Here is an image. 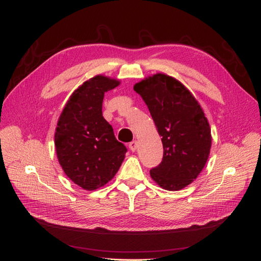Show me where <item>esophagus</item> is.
Instances as JSON below:
<instances>
[{
	"instance_id": "obj_1",
	"label": "esophagus",
	"mask_w": 261,
	"mask_h": 261,
	"mask_svg": "<svg viewBox=\"0 0 261 261\" xmlns=\"http://www.w3.org/2000/svg\"><path fill=\"white\" fill-rule=\"evenodd\" d=\"M128 147H129V149L132 150L133 152L136 151V149H137V147H138V143H137L136 140H134V141H132V143H129Z\"/></svg>"
}]
</instances>
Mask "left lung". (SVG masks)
Wrapping results in <instances>:
<instances>
[{
	"mask_svg": "<svg viewBox=\"0 0 261 261\" xmlns=\"http://www.w3.org/2000/svg\"><path fill=\"white\" fill-rule=\"evenodd\" d=\"M162 137L163 159L150 176L167 191H179L206 165L211 128L198 101L176 78L158 73L135 84Z\"/></svg>",
	"mask_w": 261,
	"mask_h": 261,
	"instance_id": "1",
	"label": "left lung"
}]
</instances>
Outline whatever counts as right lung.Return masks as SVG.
I'll use <instances>...</instances> for the list:
<instances>
[{"mask_svg": "<svg viewBox=\"0 0 261 261\" xmlns=\"http://www.w3.org/2000/svg\"><path fill=\"white\" fill-rule=\"evenodd\" d=\"M120 81L97 75L72 93L59 117L54 144L58 160L70 180L94 191L111 180L127 151L102 116L105 93Z\"/></svg>", "mask_w": 261, "mask_h": 261, "instance_id": "right-lung-1", "label": "right lung"}]
</instances>
